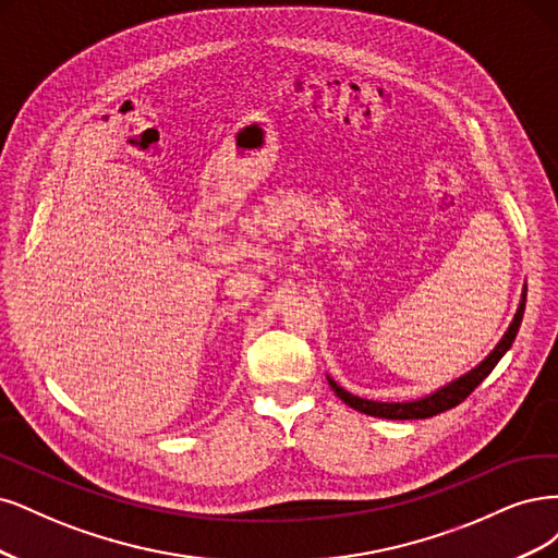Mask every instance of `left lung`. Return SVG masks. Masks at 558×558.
Here are the masks:
<instances>
[{"instance_id": "1", "label": "left lung", "mask_w": 558, "mask_h": 558, "mask_svg": "<svg viewBox=\"0 0 558 558\" xmlns=\"http://www.w3.org/2000/svg\"><path fill=\"white\" fill-rule=\"evenodd\" d=\"M524 305H526V290L524 294H521V301H519V308H517V315L512 319V325L508 327L506 336L500 338V343L492 350V354L484 359V362H480L473 371H469L465 375L457 377V380H452L449 385L436 389L434 393H428V397L424 399H417V401H405V403H380V401H368V399H359L354 397V393L345 391L340 385H336L331 377H327L331 389L336 391V397L348 403L350 408L364 412V415H371V417H383V420H426V417H434L438 415V412H445L449 408L459 405L461 401H465L471 397V391L487 377L494 366L500 362V356L506 354L514 338H517V331H519V325H521V317H524Z\"/></svg>"}]
</instances>
